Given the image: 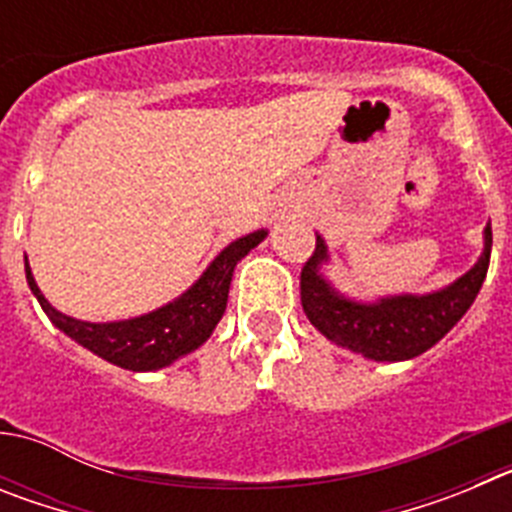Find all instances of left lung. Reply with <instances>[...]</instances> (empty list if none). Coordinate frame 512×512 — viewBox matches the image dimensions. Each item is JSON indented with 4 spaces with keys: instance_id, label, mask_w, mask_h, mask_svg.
<instances>
[{
    "instance_id": "1",
    "label": "left lung",
    "mask_w": 512,
    "mask_h": 512,
    "mask_svg": "<svg viewBox=\"0 0 512 512\" xmlns=\"http://www.w3.org/2000/svg\"><path fill=\"white\" fill-rule=\"evenodd\" d=\"M485 246L477 264L446 287L425 295H387L354 300L325 277L330 261L328 243L318 233L315 253L302 269L300 295L305 315L328 341L372 361H408L436 346L472 307L487 277L492 228L487 223Z\"/></svg>"
}]
</instances>
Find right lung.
I'll return each mask as SVG.
<instances>
[{"instance_id": "right-lung-1", "label": "right lung", "mask_w": 512, "mask_h": 512, "mask_svg": "<svg viewBox=\"0 0 512 512\" xmlns=\"http://www.w3.org/2000/svg\"><path fill=\"white\" fill-rule=\"evenodd\" d=\"M266 235H269V230L261 228L228 243L187 292H182L176 300L166 302V305L156 307V310L143 312V315H135V318L128 320L89 323V320H76L66 312L56 310L40 292L33 269L27 264V256L25 277L27 287L35 295V300L40 302L45 315L71 341L92 351L99 359L120 366V369L156 372V369H164V366H171L182 356L192 354L194 348H200L212 336L215 325L225 315L235 266L243 256H248L251 248L259 246Z\"/></svg>"}]
</instances>
